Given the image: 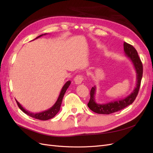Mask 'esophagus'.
Returning <instances> with one entry per match:
<instances>
[{"label":"esophagus","instance_id":"obj_1","mask_svg":"<svg viewBox=\"0 0 153 153\" xmlns=\"http://www.w3.org/2000/svg\"><path fill=\"white\" fill-rule=\"evenodd\" d=\"M83 80H84V76L82 75H78L75 78V82L76 84H80L82 82Z\"/></svg>","mask_w":153,"mask_h":153}]
</instances>
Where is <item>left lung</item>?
I'll return each instance as SVG.
<instances>
[{
	"label": "left lung",
	"instance_id": "left-lung-1",
	"mask_svg": "<svg viewBox=\"0 0 153 153\" xmlns=\"http://www.w3.org/2000/svg\"><path fill=\"white\" fill-rule=\"evenodd\" d=\"M124 51L126 56L132 61L137 73V84L136 87L131 93L125 98L114 101H111L108 103L99 104L95 101L94 95L96 93V87H92L90 95L91 98L87 104L89 107L94 112L100 114H110L117 111L121 110L128 105L132 104L136 99L139 91L141 84V80L143 74V66L140 59L138 57L137 51L132 45L126 42L124 43Z\"/></svg>",
	"mask_w": 153,
	"mask_h": 153
}]
</instances>
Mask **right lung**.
<instances>
[{
    "label": "right lung",
    "mask_w": 153,
    "mask_h": 153,
    "mask_svg": "<svg viewBox=\"0 0 153 153\" xmlns=\"http://www.w3.org/2000/svg\"><path fill=\"white\" fill-rule=\"evenodd\" d=\"M45 34H41V35L39 36L38 37H37L36 39L38 38H39V37L42 36L43 35H45ZM70 84H71V82L68 81L66 83V84L64 85V86L62 88V90L61 91V93H60L59 98H58L56 102H55V103L50 108H49L47 110L43 111V112H42L36 113V114L30 112L29 111H27L25 108H24V107H22V105L16 100L17 105L18 106V107L20 108L21 110H22L25 114L29 115V116H30L32 117L37 119H39V120H41V121H46V120L52 119L59 112V111L60 110V108H61V105L62 104V99H63L64 95V94H65V92H66L68 88L69 87V86L70 85Z\"/></svg>",
    "instance_id": "right-lung-1"
}]
</instances>
